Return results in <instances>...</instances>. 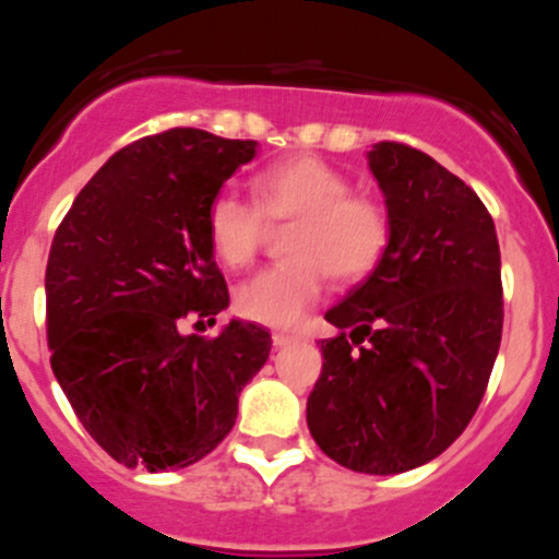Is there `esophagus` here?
<instances>
[{
    "mask_svg": "<svg viewBox=\"0 0 559 559\" xmlns=\"http://www.w3.org/2000/svg\"><path fill=\"white\" fill-rule=\"evenodd\" d=\"M298 340H301V336L293 334V331H274L272 334L274 347H285V345H290V342H298Z\"/></svg>",
    "mask_w": 559,
    "mask_h": 559,
    "instance_id": "1",
    "label": "esophagus"
}]
</instances>
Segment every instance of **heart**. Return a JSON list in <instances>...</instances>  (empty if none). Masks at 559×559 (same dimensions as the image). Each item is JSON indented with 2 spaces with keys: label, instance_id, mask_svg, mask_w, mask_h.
Instances as JSON below:
<instances>
[{
  "label": "heart",
  "instance_id": "b5f03b06",
  "mask_svg": "<svg viewBox=\"0 0 559 559\" xmlns=\"http://www.w3.org/2000/svg\"><path fill=\"white\" fill-rule=\"evenodd\" d=\"M252 203L217 195L206 212L214 258L245 269L266 245L269 225H293L285 266L255 274L236 290V312L252 323L290 329L329 287H353L378 274L389 258L394 225L372 195L350 192L342 170L314 154H293L258 170Z\"/></svg>",
  "mask_w": 559,
  "mask_h": 559
}]
</instances>
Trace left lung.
I'll list each match as a JSON object with an SVG mask.
<instances>
[{"label": "left lung", "mask_w": 559, "mask_h": 559, "mask_svg": "<svg viewBox=\"0 0 559 559\" xmlns=\"http://www.w3.org/2000/svg\"><path fill=\"white\" fill-rule=\"evenodd\" d=\"M394 239L389 258L325 312L323 372L307 400L314 443L342 467L405 473L443 454L489 385L502 336L500 245L473 190L396 141L369 152Z\"/></svg>", "instance_id": "obj_1"}]
</instances>
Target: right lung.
<instances>
[{
    "label": "right lung",
    "instance_id": "obj_1",
    "mask_svg": "<svg viewBox=\"0 0 559 559\" xmlns=\"http://www.w3.org/2000/svg\"><path fill=\"white\" fill-rule=\"evenodd\" d=\"M255 146L195 127L146 135L116 152L59 223L46 266L51 369L119 465L157 473L203 460L266 364L272 334L255 323L181 334L185 320L214 323L230 301L206 212Z\"/></svg>",
    "mask_w": 559,
    "mask_h": 559
}]
</instances>
